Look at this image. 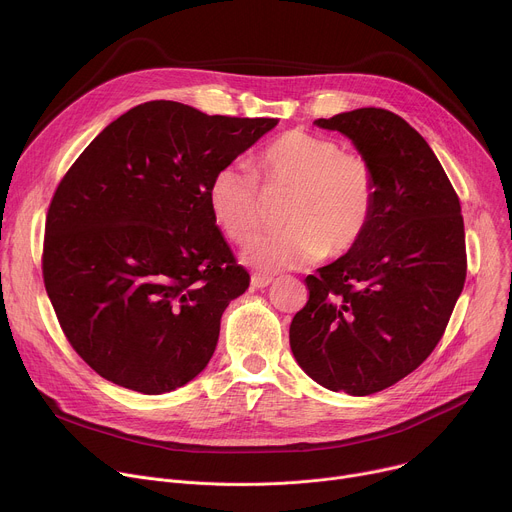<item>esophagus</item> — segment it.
<instances>
[{
    "label": "esophagus",
    "mask_w": 512,
    "mask_h": 512,
    "mask_svg": "<svg viewBox=\"0 0 512 512\" xmlns=\"http://www.w3.org/2000/svg\"><path fill=\"white\" fill-rule=\"evenodd\" d=\"M271 281H273V277H271V275H265V273H253V275H251V285L257 287V289L267 287Z\"/></svg>",
    "instance_id": "obj_1"
}]
</instances>
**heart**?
Segmentation results:
<instances>
[{"label":"heart","instance_id":"heart-1","mask_svg":"<svg viewBox=\"0 0 512 512\" xmlns=\"http://www.w3.org/2000/svg\"><path fill=\"white\" fill-rule=\"evenodd\" d=\"M263 192L287 196L279 214L285 227L251 241L243 261L263 271H279L350 253L371 225L377 178L367 158L344 152L336 139L291 129L259 152L255 172L243 164L214 172L208 206L214 223L231 241L247 243L259 231Z\"/></svg>","mask_w":512,"mask_h":512}]
</instances>
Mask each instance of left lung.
I'll return each instance as SVG.
<instances>
[{
    "label": "left lung",
    "instance_id": "8db88e82",
    "mask_svg": "<svg viewBox=\"0 0 512 512\" xmlns=\"http://www.w3.org/2000/svg\"><path fill=\"white\" fill-rule=\"evenodd\" d=\"M314 123L373 164L377 200L360 243L306 277L289 346L316 383L364 397L413 373L444 336L466 281L464 218L440 160L403 117L362 107Z\"/></svg>",
    "mask_w": 512,
    "mask_h": 512
}]
</instances>
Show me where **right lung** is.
Here are the masks:
<instances>
[{"label": "right lung", "mask_w": 512, "mask_h": 512, "mask_svg": "<svg viewBox=\"0 0 512 512\" xmlns=\"http://www.w3.org/2000/svg\"><path fill=\"white\" fill-rule=\"evenodd\" d=\"M275 125L150 101L64 174L42 275L66 340L97 375L162 395L206 367L223 312L251 281L214 223L208 184Z\"/></svg>", "instance_id": "obj_1"}]
</instances>
